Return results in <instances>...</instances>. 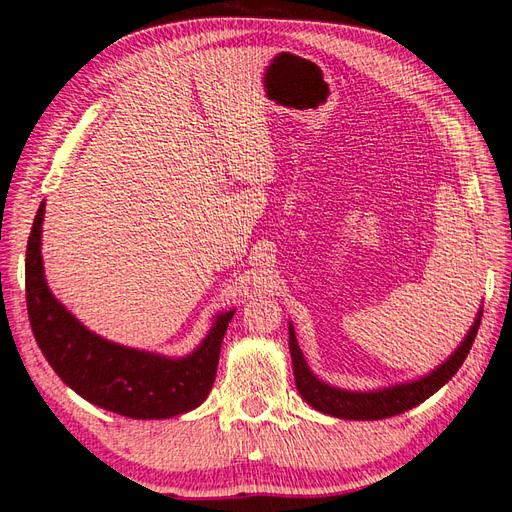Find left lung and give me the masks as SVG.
Wrapping results in <instances>:
<instances>
[{
	"label": "left lung",
	"mask_w": 512,
	"mask_h": 512,
	"mask_svg": "<svg viewBox=\"0 0 512 512\" xmlns=\"http://www.w3.org/2000/svg\"><path fill=\"white\" fill-rule=\"evenodd\" d=\"M482 320V311H478V316L474 320V326H471L469 333L458 346L450 359H445L437 370H432L430 374L417 378V381L411 383H400L393 387L385 389H374V391H348V389H337L326 385L324 381L309 370V365L303 357V350L298 348L296 342V333L294 326L290 324V355L294 363V381L296 389L303 400L313 406V409L339 417V419H385L391 415H400L404 411L413 409V406L422 404L426 398H430L432 393L439 391L450 378L458 372L463 361L467 359L471 344H474L478 326Z\"/></svg>",
	"instance_id": "1"
}]
</instances>
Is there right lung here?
I'll return each mask as SVG.
<instances>
[{"instance_id": "obj_1", "label": "right lung", "mask_w": 512, "mask_h": 512, "mask_svg": "<svg viewBox=\"0 0 512 512\" xmlns=\"http://www.w3.org/2000/svg\"><path fill=\"white\" fill-rule=\"evenodd\" d=\"M43 218L45 201L25 251V300L36 344L54 372L90 404L131 419H166L196 409L212 391L222 337L235 309L218 313L203 342L181 359L108 342L49 292L41 255Z\"/></svg>"}]
</instances>
